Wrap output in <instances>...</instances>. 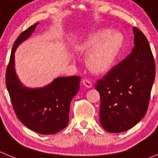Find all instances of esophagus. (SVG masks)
Here are the masks:
<instances>
[{"label":"esophagus","instance_id":"1","mask_svg":"<svg viewBox=\"0 0 158 158\" xmlns=\"http://www.w3.org/2000/svg\"><path fill=\"white\" fill-rule=\"evenodd\" d=\"M82 83H83V85H84L85 86H86V87H88V88L92 87V83H91V82L89 80V79H84L83 80H82Z\"/></svg>","mask_w":158,"mask_h":158}]
</instances>
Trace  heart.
Here are the masks:
<instances>
[{
	"mask_svg": "<svg viewBox=\"0 0 158 158\" xmlns=\"http://www.w3.org/2000/svg\"><path fill=\"white\" fill-rule=\"evenodd\" d=\"M123 42L118 32L104 29L89 36L80 46L81 50L94 49L86 58L88 69L94 73L100 74L110 69L117 56Z\"/></svg>",
	"mask_w": 158,
	"mask_h": 158,
	"instance_id": "heart-1",
	"label": "heart"
}]
</instances>
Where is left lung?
<instances>
[{
    "label": "left lung",
    "mask_w": 158,
    "mask_h": 158,
    "mask_svg": "<svg viewBox=\"0 0 158 158\" xmlns=\"http://www.w3.org/2000/svg\"><path fill=\"white\" fill-rule=\"evenodd\" d=\"M133 29L131 52L95 85L101 98V125L112 133L128 130L144 117L155 79V62L147 38L139 28Z\"/></svg>",
    "instance_id": "obj_1"
}]
</instances>
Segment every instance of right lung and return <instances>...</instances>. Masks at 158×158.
<instances>
[{
    "instance_id": "1",
    "label": "right lung",
    "mask_w": 158,
    "mask_h": 158,
    "mask_svg": "<svg viewBox=\"0 0 158 158\" xmlns=\"http://www.w3.org/2000/svg\"><path fill=\"white\" fill-rule=\"evenodd\" d=\"M38 23L23 31L15 41L5 74V82L17 118L42 135L56 134L69 124L70 104L79 89V76L60 77L40 89L23 86L15 72L14 53L31 36Z\"/></svg>"
}]
</instances>
